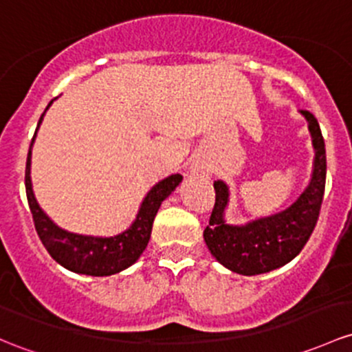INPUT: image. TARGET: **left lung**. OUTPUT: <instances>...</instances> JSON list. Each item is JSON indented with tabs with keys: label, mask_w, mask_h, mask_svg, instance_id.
<instances>
[{
	"label": "left lung",
	"mask_w": 352,
	"mask_h": 352,
	"mask_svg": "<svg viewBox=\"0 0 352 352\" xmlns=\"http://www.w3.org/2000/svg\"><path fill=\"white\" fill-rule=\"evenodd\" d=\"M303 114L312 133L316 162L312 180L295 204L283 212L246 226H229L223 219L228 204V187L221 180L214 182L216 202L209 226L204 229V239L210 254L231 272L260 275L280 268L300 253L316 228L324 199L327 164L319 121L310 111H303Z\"/></svg>",
	"instance_id": "1"
}]
</instances>
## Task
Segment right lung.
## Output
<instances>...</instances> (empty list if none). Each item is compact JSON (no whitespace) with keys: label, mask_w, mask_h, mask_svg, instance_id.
Returning a JSON list of instances; mask_svg holds the SVG:
<instances>
[{"label":"right lung","mask_w":352,"mask_h":352,"mask_svg":"<svg viewBox=\"0 0 352 352\" xmlns=\"http://www.w3.org/2000/svg\"><path fill=\"white\" fill-rule=\"evenodd\" d=\"M42 118L43 114L40 116L38 126L42 123ZM33 140H35V136L32 138V143ZM32 143H30L27 168H25V188H27L28 206L32 210L36 234H38L40 241L43 243L50 256L70 272L91 276L114 275V273H120L121 270L135 263L142 256L148 241H150L151 226H153V219L160 209V204L172 194L173 188L182 182V177L179 173L170 175L151 188L142 207H140L136 221L128 231L121 232L114 238H92V236L72 234V232L57 228L36 204L32 190V180H30Z\"/></svg>","instance_id":"obj_1"}]
</instances>
